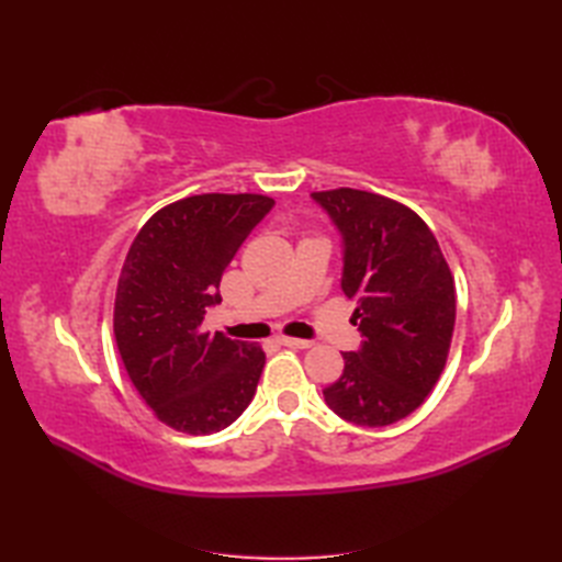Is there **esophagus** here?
<instances>
[{
	"label": "esophagus",
	"instance_id": "obj_1",
	"mask_svg": "<svg viewBox=\"0 0 562 562\" xmlns=\"http://www.w3.org/2000/svg\"><path fill=\"white\" fill-rule=\"evenodd\" d=\"M279 345L293 347V349H310L312 339H300V337H279Z\"/></svg>",
	"mask_w": 562,
	"mask_h": 562
}]
</instances>
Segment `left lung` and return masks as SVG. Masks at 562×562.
<instances>
[{
	"label": "left lung",
	"mask_w": 562,
	"mask_h": 562,
	"mask_svg": "<svg viewBox=\"0 0 562 562\" xmlns=\"http://www.w3.org/2000/svg\"><path fill=\"white\" fill-rule=\"evenodd\" d=\"M342 239V291L361 347L345 351L328 407L359 427H389L424 403L446 368L454 281L434 232L403 203L339 187L314 192Z\"/></svg>",
	"instance_id": "left-lung-1"
}]
</instances>
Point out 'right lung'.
<instances>
[{"instance_id": "add662e5", "label": "right lung", "mask_w": 562, "mask_h": 562, "mask_svg": "<svg viewBox=\"0 0 562 562\" xmlns=\"http://www.w3.org/2000/svg\"><path fill=\"white\" fill-rule=\"evenodd\" d=\"M274 199L199 194L151 215L135 236L114 300V337L133 386L168 427L206 436L241 417L265 351L203 330L220 279Z\"/></svg>"}]
</instances>
